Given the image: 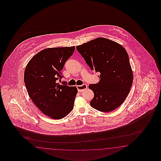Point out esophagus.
<instances>
[{
  "mask_svg": "<svg viewBox=\"0 0 161 161\" xmlns=\"http://www.w3.org/2000/svg\"><path fill=\"white\" fill-rule=\"evenodd\" d=\"M77 88L78 92H82L87 88V86L86 84H83L81 86H77Z\"/></svg>",
  "mask_w": 161,
  "mask_h": 161,
  "instance_id": "esophagus-1",
  "label": "esophagus"
}]
</instances>
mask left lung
<instances>
[{
  "mask_svg": "<svg viewBox=\"0 0 161 161\" xmlns=\"http://www.w3.org/2000/svg\"><path fill=\"white\" fill-rule=\"evenodd\" d=\"M76 48L91 69L100 73L99 82L88 86L94 94L91 106L103 112L115 110L125 100L133 82L126 49L104 38L93 39Z\"/></svg>",
  "mask_w": 161,
  "mask_h": 161,
  "instance_id": "left-lung-1",
  "label": "left lung"
}]
</instances>
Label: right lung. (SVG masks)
I'll list each match as a JSON object with an SVG mask.
<instances>
[{
    "label": "right lung",
    "instance_id": "obj_1",
    "mask_svg": "<svg viewBox=\"0 0 161 161\" xmlns=\"http://www.w3.org/2000/svg\"><path fill=\"white\" fill-rule=\"evenodd\" d=\"M74 50L75 47L43 49L32 58L25 70V84L31 99L54 119H63L73 109L77 88L58 81L63 77L61 71Z\"/></svg>",
    "mask_w": 161,
    "mask_h": 161
}]
</instances>
